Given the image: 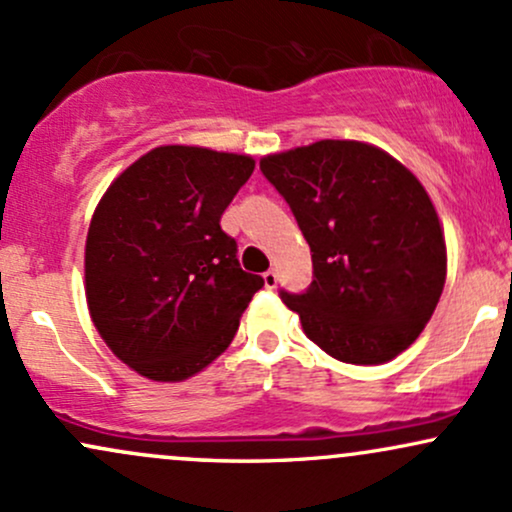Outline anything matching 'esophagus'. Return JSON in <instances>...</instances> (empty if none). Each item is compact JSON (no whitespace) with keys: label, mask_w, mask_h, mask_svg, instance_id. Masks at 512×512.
I'll list each match as a JSON object with an SVG mask.
<instances>
[{"label":"esophagus","mask_w":512,"mask_h":512,"mask_svg":"<svg viewBox=\"0 0 512 512\" xmlns=\"http://www.w3.org/2000/svg\"><path fill=\"white\" fill-rule=\"evenodd\" d=\"M262 279H264V286H267V289L272 291V289H276V281H279V274H276L274 269H269V272L262 274Z\"/></svg>","instance_id":"34e87169"}]
</instances>
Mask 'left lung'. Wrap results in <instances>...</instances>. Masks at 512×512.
<instances>
[{"label": "left lung", "instance_id": "left-lung-1", "mask_svg": "<svg viewBox=\"0 0 512 512\" xmlns=\"http://www.w3.org/2000/svg\"><path fill=\"white\" fill-rule=\"evenodd\" d=\"M313 252L303 293L279 291L325 354L385 363L419 337L445 284V238L424 185L385 151L322 139L264 156Z\"/></svg>", "mask_w": 512, "mask_h": 512}]
</instances>
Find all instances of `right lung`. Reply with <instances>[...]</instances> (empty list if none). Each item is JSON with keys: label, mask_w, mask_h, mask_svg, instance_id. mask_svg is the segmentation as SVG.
<instances>
[{"label": "right lung", "mask_w": 512, "mask_h": 512, "mask_svg": "<svg viewBox=\"0 0 512 512\" xmlns=\"http://www.w3.org/2000/svg\"><path fill=\"white\" fill-rule=\"evenodd\" d=\"M252 170L250 156L158 146L96 207L86 238L88 310L113 354L144 378L178 383L207 368L262 289L221 228Z\"/></svg>", "instance_id": "right-lung-1"}]
</instances>
